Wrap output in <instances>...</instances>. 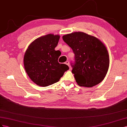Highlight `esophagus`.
<instances>
[{
	"mask_svg": "<svg viewBox=\"0 0 127 127\" xmlns=\"http://www.w3.org/2000/svg\"><path fill=\"white\" fill-rule=\"evenodd\" d=\"M65 64L67 65H68V66H70V63H69V62H68V61L65 62Z\"/></svg>",
	"mask_w": 127,
	"mask_h": 127,
	"instance_id": "1",
	"label": "esophagus"
}]
</instances>
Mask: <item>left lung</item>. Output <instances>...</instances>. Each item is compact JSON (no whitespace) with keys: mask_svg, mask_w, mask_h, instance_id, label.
Wrapping results in <instances>:
<instances>
[{"mask_svg":"<svg viewBox=\"0 0 127 127\" xmlns=\"http://www.w3.org/2000/svg\"><path fill=\"white\" fill-rule=\"evenodd\" d=\"M63 39L74 53L75 64L72 65V73L78 85L92 87L102 82L110 64L109 55L104 43L82 32L64 35Z\"/></svg>","mask_w":127,"mask_h":127,"instance_id":"left-lung-1","label":"left lung"}]
</instances>
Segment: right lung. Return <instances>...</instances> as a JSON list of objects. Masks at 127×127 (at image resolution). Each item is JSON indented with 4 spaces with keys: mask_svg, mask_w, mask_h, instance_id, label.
<instances>
[{
    "mask_svg": "<svg viewBox=\"0 0 127 127\" xmlns=\"http://www.w3.org/2000/svg\"><path fill=\"white\" fill-rule=\"evenodd\" d=\"M60 35L48 34L32 41L25 53L23 63L27 74L36 85H51L60 80L69 69L67 65L58 62L59 50H55Z\"/></svg>",
    "mask_w": 127,
    "mask_h": 127,
    "instance_id": "1",
    "label": "right lung"
}]
</instances>
